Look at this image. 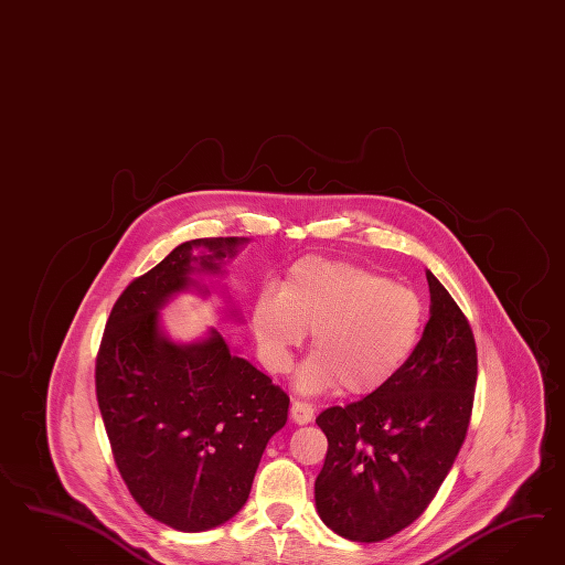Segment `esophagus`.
Returning <instances> with one entry per match:
<instances>
[{
    "label": "esophagus",
    "instance_id": "obj_1",
    "mask_svg": "<svg viewBox=\"0 0 565 565\" xmlns=\"http://www.w3.org/2000/svg\"><path fill=\"white\" fill-rule=\"evenodd\" d=\"M290 416L296 425H308L312 420V416H315V411H312V406L307 404V402L294 399L291 402Z\"/></svg>",
    "mask_w": 565,
    "mask_h": 565
}]
</instances>
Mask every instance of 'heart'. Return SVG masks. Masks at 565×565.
Segmentation results:
<instances>
[{"label": "heart", "mask_w": 565, "mask_h": 565, "mask_svg": "<svg viewBox=\"0 0 565 565\" xmlns=\"http://www.w3.org/2000/svg\"><path fill=\"white\" fill-rule=\"evenodd\" d=\"M267 371L288 373L312 333V359L298 376L308 394L342 387L376 394L406 366L427 326V305L408 286L364 265L327 258L294 263L277 294L263 291L250 312Z\"/></svg>", "instance_id": "b5f03b06"}]
</instances>
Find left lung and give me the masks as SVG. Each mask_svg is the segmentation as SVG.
Segmentation results:
<instances>
[{"mask_svg":"<svg viewBox=\"0 0 565 565\" xmlns=\"http://www.w3.org/2000/svg\"><path fill=\"white\" fill-rule=\"evenodd\" d=\"M430 319L406 366L381 392L317 416L326 463L321 520L343 539L379 543L425 512L462 447L479 375L470 323L427 271Z\"/></svg>","mask_w":565,"mask_h":565,"instance_id":"1","label":"left lung"}]
</instances>
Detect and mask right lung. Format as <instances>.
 I'll return each mask as SVG.
<instances>
[{
  "instance_id": "right-lung-1",
  "label": "right lung",
  "mask_w": 565,
  "mask_h": 565,
  "mask_svg": "<svg viewBox=\"0 0 565 565\" xmlns=\"http://www.w3.org/2000/svg\"><path fill=\"white\" fill-rule=\"evenodd\" d=\"M242 242H184L132 279L97 352V402L121 479L145 512L175 531H209L236 515L265 445L288 420V394L234 356L220 331L178 345L157 321L166 298L189 288L194 260L220 271L215 260ZM194 245L212 255L192 258Z\"/></svg>"
}]
</instances>
